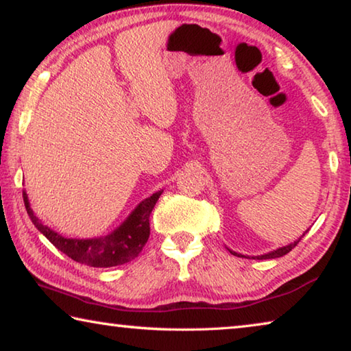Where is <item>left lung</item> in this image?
<instances>
[{
    "label": "left lung",
    "instance_id": "left-lung-1",
    "mask_svg": "<svg viewBox=\"0 0 351 351\" xmlns=\"http://www.w3.org/2000/svg\"><path fill=\"white\" fill-rule=\"evenodd\" d=\"M305 232H306V231H305ZM305 232H304V234H305ZM304 234H302V236H304ZM302 236H300V237H302ZM299 241H300V239H298V241L291 242L290 245H285V247H280V248H278V250H273V251H269V253L261 254V256H245V254H241V253H236V251H232V250H230V248H228V251H230L231 254H234V256H237V257H253V259H259V261H262V259H276V257H282V256H285L287 253H290V251L299 243Z\"/></svg>",
    "mask_w": 351,
    "mask_h": 351
}]
</instances>
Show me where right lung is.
<instances>
[{"instance_id": "obj_1", "label": "right lung", "mask_w": 351, "mask_h": 351, "mask_svg": "<svg viewBox=\"0 0 351 351\" xmlns=\"http://www.w3.org/2000/svg\"><path fill=\"white\" fill-rule=\"evenodd\" d=\"M162 193L163 191H157L151 197L141 200L112 232L92 239H69L58 234L57 231L49 228L35 216L26 191H23V199L32 223L55 248H58L61 253L69 256L78 263L108 268L131 262L140 254L149 237V214Z\"/></svg>"}]
</instances>
